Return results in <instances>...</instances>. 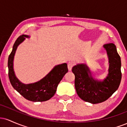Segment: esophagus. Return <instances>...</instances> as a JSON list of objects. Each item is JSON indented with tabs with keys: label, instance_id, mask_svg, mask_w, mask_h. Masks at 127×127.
I'll return each instance as SVG.
<instances>
[{
	"label": "esophagus",
	"instance_id": "esophagus-1",
	"mask_svg": "<svg viewBox=\"0 0 127 127\" xmlns=\"http://www.w3.org/2000/svg\"><path fill=\"white\" fill-rule=\"evenodd\" d=\"M74 65V63L73 62H68L67 63V67H68V69L69 71L72 70V68Z\"/></svg>",
	"mask_w": 127,
	"mask_h": 127
}]
</instances>
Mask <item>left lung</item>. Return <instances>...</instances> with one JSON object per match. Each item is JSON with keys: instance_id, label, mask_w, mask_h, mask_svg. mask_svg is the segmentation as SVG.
Here are the masks:
<instances>
[{"instance_id": "obj_1", "label": "left lung", "mask_w": 127, "mask_h": 127, "mask_svg": "<svg viewBox=\"0 0 127 127\" xmlns=\"http://www.w3.org/2000/svg\"><path fill=\"white\" fill-rule=\"evenodd\" d=\"M109 57V73L103 82L94 79L86 64L72 68L75 75V87L79 97L84 101L96 104L106 101L118 88L121 81V57L113 43L104 45Z\"/></svg>"}]
</instances>
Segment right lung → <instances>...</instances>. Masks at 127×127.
<instances>
[{
	"mask_svg": "<svg viewBox=\"0 0 127 127\" xmlns=\"http://www.w3.org/2000/svg\"><path fill=\"white\" fill-rule=\"evenodd\" d=\"M26 37H29V36L23 34L19 36L14 44L12 52L9 56L8 65L10 82L13 88L27 100L34 102L47 101L54 95L58 85L68 72L67 64L64 63L54 67L45 78L39 82L27 85L22 84L16 78L14 73L13 61L17 47Z\"/></svg>",
	"mask_w": 127,
	"mask_h": 127,
	"instance_id": "right-lung-1",
	"label": "right lung"
}]
</instances>
